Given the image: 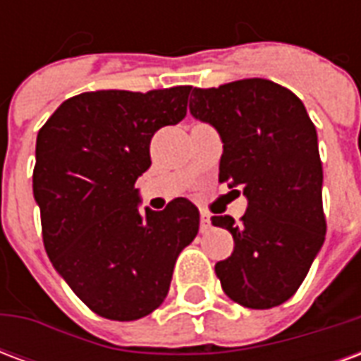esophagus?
Returning <instances> with one entry per match:
<instances>
[{"mask_svg": "<svg viewBox=\"0 0 361 361\" xmlns=\"http://www.w3.org/2000/svg\"><path fill=\"white\" fill-rule=\"evenodd\" d=\"M201 232H209V230H211L212 228V224H211V216H209V214H207V212H201Z\"/></svg>", "mask_w": 361, "mask_h": 361, "instance_id": "1", "label": "esophagus"}]
</instances>
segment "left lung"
Returning <instances> with one entry per match:
<instances>
[{
    "instance_id": "left-lung-1",
    "label": "left lung",
    "mask_w": 361,
    "mask_h": 361,
    "mask_svg": "<svg viewBox=\"0 0 361 361\" xmlns=\"http://www.w3.org/2000/svg\"><path fill=\"white\" fill-rule=\"evenodd\" d=\"M191 94V116L222 139L219 180L247 199L242 226L228 214L211 219L234 238L214 272L230 300L271 310L295 294L325 242L317 131L302 100L267 79Z\"/></svg>"
}]
</instances>
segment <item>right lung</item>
Listing matches in <instances>:
<instances>
[{
	"label": "right lung",
	"mask_w": 361,
	"mask_h": 361,
	"mask_svg": "<svg viewBox=\"0 0 361 361\" xmlns=\"http://www.w3.org/2000/svg\"><path fill=\"white\" fill-rule=\"evenodd\" d=\"M191 87L69 98L36 137L32 191L54 269L90 310L135 321L164 302L176 259L199 232V209L178 197L139 211L135 181L150 139L188 114Z\"/></svg>",
	"instance_id": "right-lung-1"
}]
</instances>
